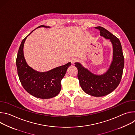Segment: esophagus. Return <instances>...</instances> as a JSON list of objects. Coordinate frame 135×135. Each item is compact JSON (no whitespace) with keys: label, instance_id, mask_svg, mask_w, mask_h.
<instances>
[{"label":"esophagus","instance_id":"1","mask_svg":"<svg viewBox=\"0 0 135 135\" xmlns=\"http://www.w3.org/2000/svg\"><path fill=\"white\" fill-rule=\"evenodd\" d=\"M77 60H77V59L75 57H73L70 59V62H71L72 64H74L75 62L77 61Z\"/></svg>","mask_w":135,"mask_h":135}]
</instances>
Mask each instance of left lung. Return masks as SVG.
<instances>
[{
    "mask_svg": "<svg viewBox=\"0 0 135 135\" xmlns=\"http://www.w3.org/2000/svg\"><path fill=\"white\" fill-rule=\"evenodd\" d=\"M100 36L109 40L113 47V56L109 67L103 74L92 73L80 62L75 66L78 69V78L82 90L94 97H102L113 91L119 85L122 76L124 67V56L122 46L118 38L102 27H97Z\"/></svg>",
    "mask_w": 135,
    "mask_h": 135,
    "instance_id": "1",
    "label": "left lung"
}]
</instances>
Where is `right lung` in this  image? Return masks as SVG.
Masks as SVG:
<instances>
[{
	"mask_svg": "<svg viewBox=\"0 0 135 135\" xmlns=\"http://www.w3.org/2000/svg\"><path fill=\"white\" fill-rule=\"evenodd\" d=\"M40 27L50 28L42 25L37 28ZM32 32L22 40L18 51L16 64L18 78L23 88L31 95L41 99L52 98L60 92L61 81L71 62L44 72L37 71L30 67L25 58L23 46L27 37Z\"/></svg>",
	"mask_w": 135,
	"mask_h": 135,
	"instance_id": "1",
	"label": "right lung"
}]
</instances>
